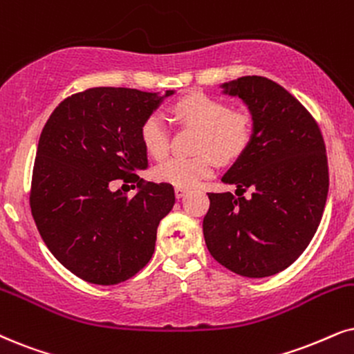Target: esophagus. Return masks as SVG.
<instances>
[{"instance_id": "1", "label": "esophagus", "mask_w": 354, "mask_h": 354, "mask_svg": "<svg viewBox=\"0 0 354 354\" xmlns=\"http://www.w3.org/2000/svg\"><path fill=\"white\" fill-rule=\"evenodd\" d=\"M186 194H187V189H185V187H174V196H176L178 199L185 198Z\"/></svg>"}]
</instances>
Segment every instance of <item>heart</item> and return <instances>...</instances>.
Returning a JSON list of instances; mask_svg holds the SVG:
<instances>
[{"mask_svg": "<svg viewBox=\"0 0 354 354\" xmlns=\"http://www.w3.org/2000/svg\"><path fill=\"white\" fill-rule=\"evenodd\" d=\"M174 114L201 129L199 151H210L222 162H229L247 149L252 140V120L247 114L230 113L225 102L205 95H192L178 101ZM140 140L150 156L162 160L169 150V129L165 115L151 113L140 125ZM155 178L176 187H194L214 174L209 153L191 158L171 156L155 168Z\"/></svg>", "mask_w": 354, "mask_h": 354, "instance_id": "heart-1", "label": "heart"}]
</instances>
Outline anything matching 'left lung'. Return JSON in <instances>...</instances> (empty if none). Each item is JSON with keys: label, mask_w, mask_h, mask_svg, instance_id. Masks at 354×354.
Wrapping results in <instances>:
<instances>
[{"label": "left lung", "mask_w": 354, "mask_h": 354, "mask_svg": "<svg viewBox=\"0 0 354 354\" xmlns=\"http://www.w3.org/2000/svg\"><path fill=\"white\" fill-rule=\"evenodd\" d=\"M218 88L252 115V140L222 183L252 196L209 192L205 245L227 270L268 277L292 265L319 229L328 196L324 137L306 107L271 80L241 77Z\"/></svg>", "instance_id": "obj_1"}]
</instances>
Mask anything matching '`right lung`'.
Here are the masks:
<instances>
[{"mask_svg": "<svg viewBox=\"0 0 354 354\" xmlns=\"http://www.w3.org/2000/svg\"><path fill=\"white\" fill-rule=\"evenodd\" d=\"M171 95L91 88L62 101L44 125L30 210L50 253L88 283L127 281L155 252L158 223L174 205L173 186L147 183L127 196L113 181H138L136 173L149 168L140 125Z\"/></svg>", "mask_w": 354, "mask_h": 354, "instance_id": "obj_1", "label": "right lung"}]
</instances>
